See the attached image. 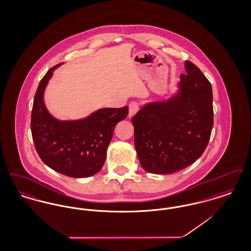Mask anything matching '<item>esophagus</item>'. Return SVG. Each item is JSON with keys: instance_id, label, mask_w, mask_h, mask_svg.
Masks as SVG:
<instances>
[{"instance_id": "obj_1", "label": "esophagus", "mask_w": 251, "mask_h": 251, "mask_svg": "<svg viewBox=\"0 0 251 251\" xmlns=\"http://www.w3.org/2000/svg\"><path fill=\"white\" fill-rule=\"evenodd\" d=\"M139 107H140V104L137 101H133V102L130 103V105H129V117L131 118L132 116H134L138 112Z\"/></svg>"}]
</instances>
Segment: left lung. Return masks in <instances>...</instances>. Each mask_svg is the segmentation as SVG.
Returning a JSON list of instances; mask_svg holds the SVG:
<instances>
[{"instance_id": "obj_1", "label": "left lung", "mask_w": 251, "mask_h": 251, "mask_svg": "<svg viewBox=\"0 0 251 251\" xmlns=\"http://www.w3.org/2000/svg\"><path fill=\"white\" fill-rule=\"evenodd\" d=\"M179 94L151 102L132 117L134 146L144 170L170 174L195 163L209 143L214 125L212 85L185 61Z\"/></svg>"}]
</instances>
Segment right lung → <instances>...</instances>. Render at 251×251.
I'll list each match as a JSON object with an SVG mask.
<instances>
[{
  "mask_svg": "<svg viewBox=\"0 0 251 251\" xmlns=\"http://www.w3.org/2000/svg\"><path fill=\"white\" fill-rule=\"evenodd\" d=\"M60 65L49 70L36 89L31 118L33 141L37 154L51 169L72 178L90 177L103 166L114 129L127 118L129 108L100 109L84 120H55L44 104L43 94Z\"/></svg>",
  "mask_w": 251,
  "mask_h": 251,
  "instance_id": "obj_1",
  "label": "right lung"
}]
</instances>
